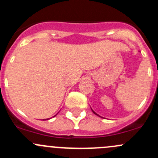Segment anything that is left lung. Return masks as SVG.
<instances>
[{
  "instance_id": "obj_1",
  "label": "left lung",
  "mask_w": 158,
  "mask_h": 158,
  "mask_svg": "<svg viewBox=\"0 0 158 158\" xmlns=\"http://www.w3.org/2000/svg\"><path fill=\"white\" fill-rule=\"evenodd\" d=\"M92 112H93V113H94V114H96V115H98V116H99V117H101V116H100V115H98V114H97V113H95V111H93V110H92ZM101 118H102V117H101Z\"/></svg>"
}]
</instances>
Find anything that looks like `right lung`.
Instances as JSON below:
<instances>
[{
    "instance_id": "obj_1",
    "label": "right lung",
    "mask_w": 158,
    "mask_h": 158,
    "mask_svg": "<svg viewBox=\"0 0 158 158\" xmlns=\"http://www.w3.org/2000/svg\"><path fill=\"white\" fill-rule=\"evenodd\" d=\"M56 115H55V116H56ZM48 119H49V118H47V120H48Z\"/></svg>"
}]
</instances>
